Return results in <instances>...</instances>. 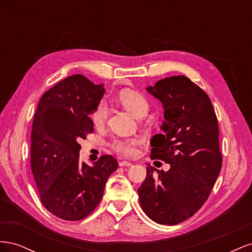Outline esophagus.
Returning a JSON list of instances; mask_svg holds the SVG:
<instances>
[{"instance_id":"34e87169","label":"esophagus","mask_w":252,"mask_h":252,"mask_svg":"<svg viewBox=\"0 0 252 252\" xmlns=\"http://www.w3.org/2000/svg\"><path fill=\"white\" fill-rule=\"evenodd\" d=\"M132 164L130 163V162H128V161H121V162H119V166L120 167H123V166H126V167H129V166H131Z\"/></svg>"}]
</instances>
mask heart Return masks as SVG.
<instances>
[{"instance_id": "heart-1", "label": "heart", "mask_w": 252, "mask_h": 252, "mask_svg": "<svg viewBox=\"0 0 252 252\" xmlns=\"http://www.w3.org/2000/svg\"><path fill=\"white\" fill-rule=\"evenodd\" d=\"M118 101L122 106L129 112H131L135 118H143L147 114L149 110V103L147 98L142 94L132 89H124L120 91L118 95ZM108 106L105 102H101L96 106L94 111L93 122L96 127H102L108 118ZM139 144V140L136 138H128V139H116L111 143L112 149L118 152L119 155L124 157H131L135 155L136 146Z\"/></svg>"}]
</instances>
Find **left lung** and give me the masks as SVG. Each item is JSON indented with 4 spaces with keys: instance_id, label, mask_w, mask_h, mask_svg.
<instances>
[{
    "instance_id": "8db88e82",
    "label": "left lung",
    "mask_w": 252,
    "mask_h": 252,
    "mask_svg": "<svg viewBox=\"0 0 252 252\" xmlns=\"http://www.w3.org/2000/svg\"><path fill=\"white\" fill-rule=\"evenodd\" d=\"M146 89L162 103L165 119L163 133L150 141V158L168 163L170 169L148 165L138 189L140 204L154 222L177 225L207 201L220 171L218 120L208 95L185 75L165 78Z\"/></svg>"
}]
</instances>
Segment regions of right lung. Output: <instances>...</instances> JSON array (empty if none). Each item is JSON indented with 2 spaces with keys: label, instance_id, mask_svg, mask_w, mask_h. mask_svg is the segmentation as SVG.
Segmentation results:
<instances>
[{
  "label": "right lung",
  "instance_id": "add662e5",
  "mask_svg": "<svg viewBox=\"0 0 252 252\" xmlns=\"http://www.w3.org/2000/svg\"><path fill=\"white\" fill-rule=\"evenodd\" d=\"M105 93L82 74L59 82L41 97L33 118L30 164L43 206L53 216L80 220L100 203L118 169L112 156L89 166L80 162L79 141L94 132L89 118Z\"/></svg>",
  "mask_w": 252,
  "mask_h": 252
}]
</instances>
